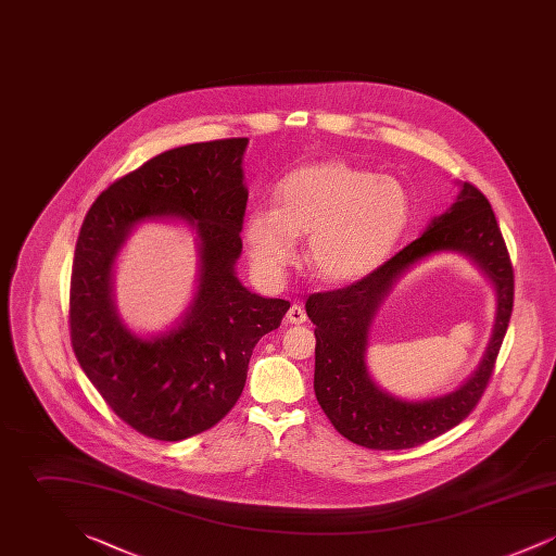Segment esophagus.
Instances as JSON below:
<instances>
[{
	"instance_id": "obj_1",
	"label": "esophagus",
	"mask_w": 556,
	"mask_h": 556,
	"mask_svg": "<svg viewBox=\"0 0 556 556\" xmlns=\"http://www.w3.org/2000/svg\"><path fill=\"white\" fill-rule=\"evenodd\" d=\"M288 320L293 323V325H300V323H304L306 320V311L302 308V304H291L290 311H288Z\"/></svg>"
}]
</instances>
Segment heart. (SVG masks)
Returning <instances> with one entry per match:
<instances>
[{"label":"heart","instance_id":"obj_1","mask_svg":"<svg viewBox=\"0 0 556 556\" xmlns=\"http://www.w3.org/2000/svg\"><path fill=\"white\" fill-rule=\"evenodd\" d=\"M410 214L396 179L325 160L300 166L277 187V208L248 216L245 238L256 266L279 275L308 236L306 263L318 279L344 283L365 277L390 254Z\"/></svg>","mask_w":556,"mask_h":556}]
</instances>
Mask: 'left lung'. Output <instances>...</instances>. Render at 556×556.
I'll use <instances>...</instances> for the list:
<instances>
[{"instance_id": "1", "label": "left lung", "mask_w": 556, "mask_h": 556, "mask_svg": "<svg viewBox=\"0 0 556 556\" xmlns=\"http://www.w3.org/2000/svg\"><path fill=\"white\" fill-rule=\"evenodd\" d=\"M433 251H460L476 260L497 286L500 315L482 367L463 389L448 397L406 403L379 391L368 377L369 318L396 275ZM513 298L515 273L494 211L473 184H463L452 208L433 218L421 238L356 283L308 295L306 315L317 325L315 394L323 413L350 442L370 450L415 448L446 433L476 410L492 379Z\"/></svg>"}]
</instances>
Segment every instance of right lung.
Here are the masks:
<instances>
[{
	"label": "right lung",
	"mask_w": 556,
	"mask_h": 556,
	"mask_svg": "<svg viewBox=\"0 0 556 556\" xmlns=\"http://www.w3.org/2000/svg\"><path fill=\"white\" fill-rule=\"evenodd\" d=\"M245 146L248 137H231L162 152L104 189L80 225L68 300L75 356L114 415L154 440L179 442L218 424L241 396L254 345L290 308L245 290L233 270ZM173 215L199 231L201 291L177 330L141 341L115 317L111 263L137 222Z\"/></svg>",
	"instance_id": "1"
}]
</instances>
